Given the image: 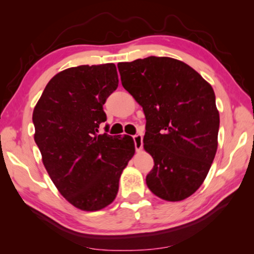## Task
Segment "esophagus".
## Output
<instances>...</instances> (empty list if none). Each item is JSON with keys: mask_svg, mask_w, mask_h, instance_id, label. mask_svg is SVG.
<instances>
[{"mask_svg": "<svg viewBox=\"0 0 254 254\" xmlns=\"http://www.w3.org/2000/svg\"><path fill=\"white\" fill-rule=\"evenodd\" d=\"M134 140V144H135V149L136 151H141L142 147H143V137H142L141 134H136L133 136Z\"/></svg>", "mask_w": 254, "mask_h": 254, "instance_id": "1", "label": "esophagus"}]
</instances>
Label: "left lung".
<instances>
[{"instance_id":"left-lung-1","label":"left lung","mask_w":254,"mask_h":254,"mask_svg":"<svg viewBox=\"0 0 254 254\" xmlns=\"http://www.w3.org/2000/svg\"><path fill=\"white\" fill-rule=\"evenodd\" d=\"M123 86L143 109L145 178L156 196L182 201L202 185L217 150L220 114L211 85L185 62L149 57L118 64Z\"/></svg>"}]
</instances>
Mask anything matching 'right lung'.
I'll return each instance as SVG.
<instances>
[{
    "label": "right lung",
    "mask_w": 254,
    "mask_h": 254,
    "mask_svg": "<svg viewBox=\"0 0 254 254\" xmlns=\"http://www.w3.org/2000/svg\"><path fill=\"white\" fill-rule=\"evenodd\" d=\"M114 64L78 65L58 72L33 110L34 141L61 195L84 211L116 199L119 179L135 152L130 136L98 134L103 110L118 88Z\"/></svg>",
    "instance_id": "add662e5"
}]
</instances>
